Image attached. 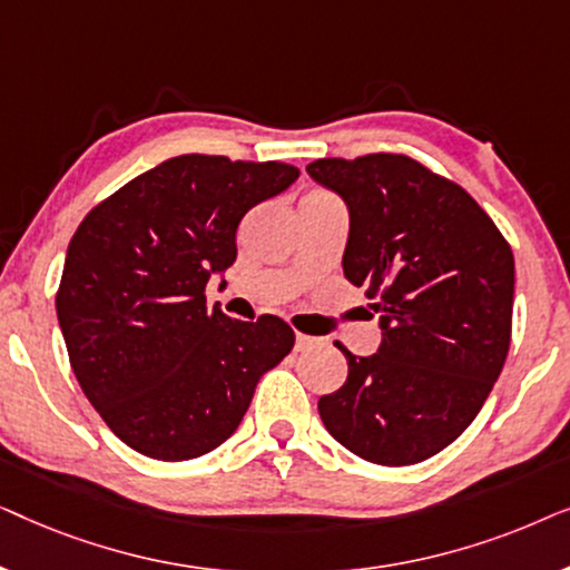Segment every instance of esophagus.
I'll list each match as a JSON object with an SVG mask.
<instances>
[{"label":"esophagus","instance_id":"1","mask_svg":"<svg viewBox=\"0 0 570 570\" xmlns=\"http://www.w3.org/2000/svg\"><path fill=\"white\" fill-rule=\"evenodd\" d=\"M311 345H314V337H308V334L295 332V350H306V347H311Z\"/></svg>","mask_w":570,"mask_h":570}]
</instances>
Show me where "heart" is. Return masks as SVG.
Segmentation results:
<instances>
[{
  "instance_id": "b5f03b06",
  "label": "heart",
  "mask_w": 570,
  "mask_h": 570,
  "mask_svg": "<svg viewBox=\"0 0 570 570\" xmlns=\"http://www.w3.org/2000/svg\"><path fill=\"white\" fill-rule=\"evenodd\" d=\"M326 205H342V202L334 197L330 189H322V186H314V189L306 191L301 207H326Z\"/></svg>"
}]
</instances>
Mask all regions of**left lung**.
Instances as JSON below:
<instances>
[{
  "label": "left lung",
  "mask_w": 570,
  "mask_h": 570,
  "mask_svg": "<svg viewBox=\"0 0 570 570\" xmlns=\"http://www.w3.org/2000/svg\"><path fill=\"white\" fill-rule=\"evenodd\" d=\"M306 170L350 209L345 277L381 318L376 355L318 400L326 431L365 462L402 466L464 433L509 355L513 252L451 178L402 153L318 158Z\"/></svg>",
  "instance_id": "8db88e82"
}]
</instances>
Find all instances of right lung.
Here are the masks:
<instances>
[{"mask_svg":"<svg viewBox=\"0 0 570 570\" xmlns=\"http://www.w3.org/2000/svg\"><path fill=\"white\" fill-rule=\"evenodd\" d=\"M301 170L283 160L176 155L77 225L57 291L69 363L104 423L139 454L197 459L230 439L256 381L295 345L279 316L207 308L236 262V230Z\"/></svg>","mask_w":570,"mask_h":570,"instance_id":"obj_1","label":"right lung"}]
</instances>
